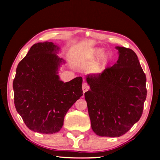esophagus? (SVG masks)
<instances>
[{
  "instance_id": "esophagus-1",
  "label": "esophagus",
  "mask_w": 160,
  "mask_h": 160,
  "mask_svg": "<svg viewBox=\"0 0 160 160\" xmlns=\"http://www.w3.org/2000/svg\"><path fill=\"white\" fill-rule=\"evenodd\" d=\"M82 91H83V92H85L86 91H88V90H89V89H90V86L88 85V83L84 82V83H82Z\"/></svg>"
}]
</instances>
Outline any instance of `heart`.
Listing matches in <instances>:
<instances>
[{"label": "heart", "instance_id": "obj_1", "mask_svg": "<svg viewBox=\"0 0 160 160\" xmlns=\"http://www.w3.org/2000/svg\"><path fill=\"white\" fill-rule=\"evenodd\" d=\"M103 53V50L102 48H97L95 50V53L96 56H101V54ZM111 59V55L109 53H104L101 56V64L102 65H105L107 64L108 62H109Z\"/></svg>", "mask_w": 160, "mask_h": 160}]
</instances>
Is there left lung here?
<instances>
[{"label":"left lung","instance_id":"8db88e82","mask_svg":"<svg viewBox=\"0 0 160 160\" xmlns=\"http://www.w3.org/2000/svg\"><path fill=\"white\" fill-rule=\"evenodd\" d=\"M116 63L102 73L88 75L85 93L92 131L97 135L119 137L138 122L147 97L146 76L131 48L116 47Z\"/></svg>","mask_w":160,"mask_h":160}]
</instances>
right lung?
Instances as JSON below:
<instances>
[{
  "mask_svg": "<svg viewBox=\"0 0 160 160\" xmlns=\"http://www.w3.org/2000/svg\"><path fill=\"white\" fill-rule=\"evenodd\" d=\"M58 49L52 42L34 44L13 80L16 110L29 129L40 133L60 131L68 111L82 95V77L60 80L58 67L65 62L56 55Z\"/></svg>",
  "mask_w": 160,
  "mask_h": 160,
  "instance_id": "obj_1",
  "label": "right lung"
}]
</instances>
